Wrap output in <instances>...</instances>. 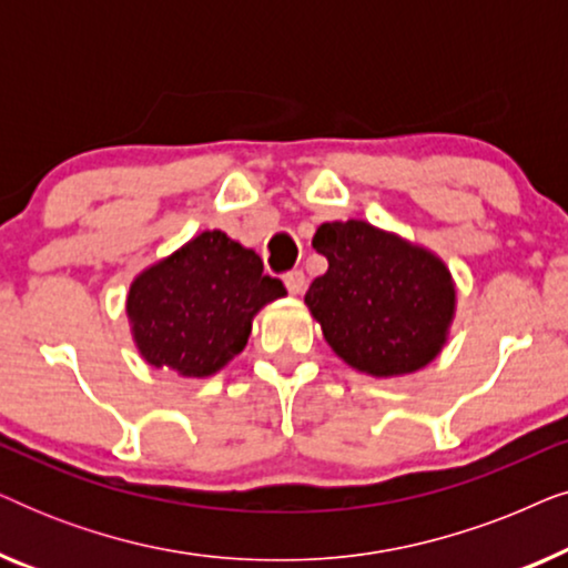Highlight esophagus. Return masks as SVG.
Segmentation results:
<instances>
[{
	"mask_svg": "<svg viewBox=\"0 0 568 568\" xmlns=\"http://www.w3.org/2000/svg\"><path fill=\"white\" fill-rule=\"evenodd\" d=\"M284 284H286V290H290V294H302V292H305V286H307V278L300 268H294L284 276Z\"/></svg>",
	"mask_w": 568,
	"mask_h": 568,
	"instance_id": "1",
	"label": "esophagus"
}]
</instances>
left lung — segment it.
Instances as JSON below:
<instances>
[{
  "label": "left lung",
  "mask_w": 568,
  "mask_h": 568,
  "mask_svg": "<svg viewBox=\"0 0 568 568\" xmlns=\"http://www.w3.org/2000/svg\"><path fill=\"white\" fill-rule=\"evenodd\" d=\"M313 247L328 271L305 302L341 359L372 377H398L442 352L455 284L437 255L362 220L321 224Z\"/></svg>",
  "instance_id": "obj_1"
}]
</instances>
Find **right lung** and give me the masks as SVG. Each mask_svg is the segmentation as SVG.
<instances>
[{
	"mask_svg": "<svg viewBox=\"0 0 568 568\" xmlns=\"http://www.w3.org/2000/svg\"><path fill=\"white\" fill-rule=\"evenodd\" d=\"M284 294L278 278L263 274L258 255L212 230L142 271L126 315L152 367L209 377L243 352L253 315Z\"/></svg>",
	"mask_w": 568,
	"mask_h": 568,
	"instance_id": "right-lung-1",
	"label": "right lung"
}]
</instances>
